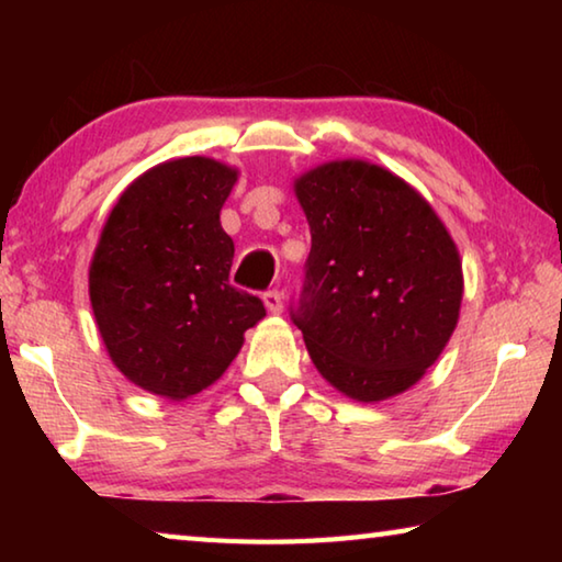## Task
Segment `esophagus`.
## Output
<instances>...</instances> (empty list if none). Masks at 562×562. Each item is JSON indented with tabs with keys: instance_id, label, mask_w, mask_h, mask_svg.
<instances>
[{
	"instance_id": "obj_1",
	"label": "esophagus",
	"mask_w": 562,
	"mask_h": 562,
	"mask_svg": "<svg viewBox=\"0 0 562 562\" xmlns=\"http://www.w3.org/2000/svg\"><path fill=\"white\" fill-rule=\"evenodd\" d=\"M265 300V307H268V312H272V315H280L282 312V292L280 290H268L262 294Z\"/></svg>"
}]
</instances>
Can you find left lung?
<instances>
[{"label":"left lung","instance_id":"8db88e82","mask_svg":"<svg viewBox=\"0 0 562 562\" xmlns=\"http://www.w3.org/2000/svg\"><path fill=\"white\" fill-rule=\"evenodd\" d=\"M294 190L312 247L290 317L312 361L357 402L406 392L459 322L451 235L412 186L364 160L319 166Z\"/></svg>","mask_w":562,"mask_h":562}]
</instances>
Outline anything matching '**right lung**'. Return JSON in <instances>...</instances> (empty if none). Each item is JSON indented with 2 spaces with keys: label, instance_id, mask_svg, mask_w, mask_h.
Segmentation results:
<instances>
[{
  "label": "right lung",
  "instance_id": "obj_1",
  "mask_svg": "<svg viewBox=\"0 0 562 562\" xmlns=\"http://www.w3.org/2000/svg\"><path fill=\"white\" fill-rule=\"evenodd\" d=\"M235 180L201 156L156 166L123 190L101 233L93 317L113 364L150 394L203 392L265 317L260 297L231 284L235 245L221 207Z\"/></svg>",
  "mask_w": 562,
  "mask_h": 562
}]
</instances>
